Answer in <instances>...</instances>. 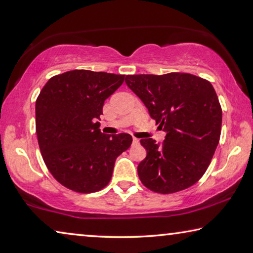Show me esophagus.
I'll return each mask as SVG.
<instances>
[{
    "instance_id": "esophagus-1",
    "label": "esophagus",
    "mask_w": 253,
    "mask_h": 253,
    "mask_svg": "<svg viewBox=\"0 0 253 253\" xmlns=\"http://www.w3.org/2000/svg\"><path fill=\"white\" fill-rule=\"evenodd\" d=\"M133 144H134V145H137V144H139V139L134 137V138H133Z\"/></svg>"
}]
</instances>
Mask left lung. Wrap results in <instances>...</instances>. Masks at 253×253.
I'll return each instance as SVG.
<instances>
[{
    "instance_id": "left-lung-1",
    "label": "left lung",
    "mask_w": 253,
    "mask_h": 253,
    "mask_svg": "<svg viewBox=\"0 0 253 253\" xmlns=\"http://www.w3.org/2000/svg\"><path fill=\"white\" fill-rule=\"evenodd\" d=\"M127 86L166 131L163 143L142 138L147 152L138 164L142 183L159 194H173L205 173L218 145L222 108L213 85L188 73L127 75Z\"/></svg>"
}]
</instances>
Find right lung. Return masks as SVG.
I'll use <instances>...</instances> for the list:
<instances>
[{"label": "right lung", "instance_id": "1", "mask_svg": "<svg viewBox=\"0 0 253 253\" xmlns=\"http://www.w3.org/2000/svg\"><path fill=\"white\" fill-rule=\"evenodd\" d=\"M125 75L74 70L53 76L36 101V133L53 177L69 189L90 194L109 183L116 159L130 146L129 134L100 131L105 100Z\"/></svg>", "mask_w": 253, "mask_h": 253}]
</instances>
